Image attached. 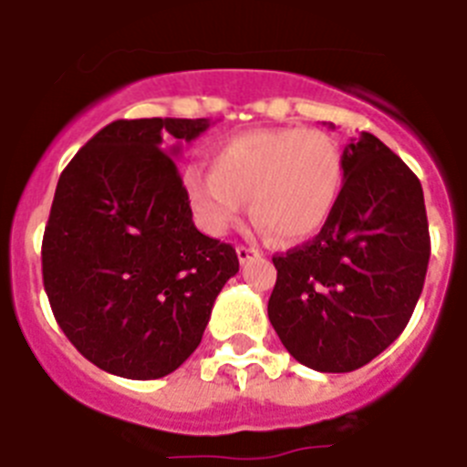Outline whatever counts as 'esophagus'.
I'll return each instance as SVG.
<instances>
[{"instance_id":"esophagus-1","label":"esophagus","mask_w":467,"mask_h":467,"mask_svg":"<svg viewBox=\"0 0 467 467\" xmlns=\"http://www.w3.org/2000/svg\"><path fill=\"white\" fill-rule=\"evenodd\" d=\"M236 254H238V262L247 264V262H253V259L259 257V250H254V247H247V245H238Z\"/></svg>"}]
</instances>
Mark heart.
<instances>
[{
    "label": "heart",
    "mask_w": 467,
    "mask_h": 467,
    "mask_svg": "<svg viewBox=\"0 0 467 467\" xmlns=\"http://www.w3.org/2000/svg\"><path fill=\"white\" fill-rule=\"evenodd\" d=\"M344 177V156L327 133L269 128L224 140L210 156V171H184L182 189L193 220L210 236L241 224L250 201L254 222L295 245L327 226Z\"/></svg>",
    "instance_id": "obj_1"
}]
</instances>
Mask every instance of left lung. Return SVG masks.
Returning <instances> with one entry per match:
<instances>
[{
	"instance_id": "obj_1",
	"label": "left lung",
	"mask_w": 467,
	"mask_h": 467,
	"mask_svg": "<svg viewBox=\"0 0 467 467\" xmlns=\"http://www.w3.org/2000/svg\"><path fill=\"white\" fill-rule=\"evenodd\" d=\"M344 192L313 241L275 254L269 320L295 360L353 372L410 323L431 259L419 177L372 133L344 147Z\"/></svg>"
}]
</instances>
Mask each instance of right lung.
Masks as SVG:
<instances>
[{"label": "right lung", "instance_id": "right-lung-1", "mask_svg": "<svg viewBox=\"0 0 467 467\" xmlns=\"http://www.w3.org/2000/svg\"><path fill=\"white\" fill-rule=\"evenodd\" d=\"M208 119H119L57 180L41 243L44 290L74 348L150 381L192 356L238 254L193 226L175 156Z\"/></svg>", "mask_w": 467, "mask_h": 467}]
</instances>
